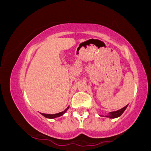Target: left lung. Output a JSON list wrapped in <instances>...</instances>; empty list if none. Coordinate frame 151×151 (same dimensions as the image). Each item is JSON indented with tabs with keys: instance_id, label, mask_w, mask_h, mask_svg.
<instances>
[{
	"instance_id": "obj_1",
	"label": "left lung",
	"mask_w": 151,
	"mask_h": 151,
	"mask_svg": "<svg viewBox=\"0 0 151 151\" xmlns=\"http://www.w3.org/2000/svg\"><path fill=\"white\" fill-rule=\"evenodd\" d=\"M127 106L126 105V106H124V108L119 109V110L118 111H112V112H110L108 115L106 116V117H108V118H110V119H115V118H117V117H119L120 116H121V114L124 112V111L126 110V109L127 108Z\"/></svg>"
}]
</instances>
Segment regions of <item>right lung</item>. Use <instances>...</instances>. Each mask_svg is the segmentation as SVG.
I'll return each instance as SVG.
<instances>
[{
    "label": "right lung",
    "instance_id": "1",
    "mask_svg": "<svg viewBox=\"0 0 151 151\" xmlns=\"http://www.w3.org/2000/svg\"><path fill=\"white\" fill-rule=\"evenodd\" d=\"M69 109V106L67 107V108L66 109L65 111H62V112H60V113H58V114H42V115L44 116L45 117L48 118V119H55V118H57V117H59V116H61L63 115V114H65L66 111H67V109Z\"/></svg>",
    "mask_w": 151,
    "mask_h": 151
}]
</instances>
